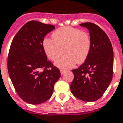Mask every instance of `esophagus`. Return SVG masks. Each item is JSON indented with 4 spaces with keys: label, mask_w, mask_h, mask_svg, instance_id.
<instances>
[{
    "label": "esophagus",
    "mask_w": 123,
    "mask_h": 123,
    "mask_svg": "<svg viewBox=\"0 0 123 123\" xmlns=\"http://www.w3.org/2000/svg\"><path fill=\"white\" fill-rule=\"evenodd\" d=\"M60 72H61V74H63L64 72V70L61 69V70H60Z\"/></svg>",
    "instance_id": "34e87169"
}]
</instances>
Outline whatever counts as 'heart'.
<instances>
[{"label":"heart","mask_w":123,"mask_h":123,"mask_svg":"<svg viewBox=\"0 0 123 123\" xmlns=\"http://www.w3.org/2000/svg\"><path fill=\"white\" fill-rule=\"evenodd\" d=\"M52 40L44 38L42 47L45 54L56 61L64 53V57L56 62L61 68H70L76 63L84 62L89 55L91 40L88 32L71 27L57 29L51 35Z\"/></svg>","instance_id":"obj_1"}]
</instances>
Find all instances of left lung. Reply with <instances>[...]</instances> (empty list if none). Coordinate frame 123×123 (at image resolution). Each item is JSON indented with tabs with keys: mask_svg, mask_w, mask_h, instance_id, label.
<instances>
[{
	"mask_svg": "<svg viewBox=\"0 0 123 123\" xmlns=\"http://www.w3.org/2000/svg\"><path fill=\"white\" fill-rule=\"evenodd\" d=\"M89 29L91 40L89 55L84 63L72 70V93L85 102H93L102 96L113 75V51L108 35L92 23L80 24Z\"/></svg>",
	"mask_w": 123,
	"mask_h": 123,
	"instance_id": "obj_1",
	"label": "left lung"
}]
</instances>
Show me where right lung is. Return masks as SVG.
<instances>
[{
  "label": "right lung",
  "instance_id": "obj_1",
  "mask_svg": "<svg viewBox=\"0 0 123 123\" xmlns=\"http://www.w3.org/2000/svg\"><path fill=\"white\" fill-rule=\"evenodd\" d=\"M53 29V25L31 21L21 28L11 43L8 74L19 96L31 104L49 99L61 77L59 69L47 59L42 47L45 36Z\"/></svg>",
  "mask_w": 123,
  "mask_h": 123
}]
</instances>
